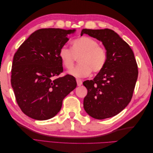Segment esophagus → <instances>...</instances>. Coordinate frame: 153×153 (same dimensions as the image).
Instances as JSON below:
<instances>
[{
	"label": "esophagus",
	"mask_w": 153,
	"mask_h": 153,
	"mask_svg": "<svg viewBox=\"0 0 153 153\" xmlns=\"http://www.w3.org/2000/svg\"><path fill=\"white\" fill-rule=\"evenodd\" d=\"M76 83L78 86H80L82 85V81L80 79H76Z\"/></svg>",
	"instance_id": "1"
}]
</instances>
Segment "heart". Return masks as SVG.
Masks as SVG:
<instances>
[{"label":"heart","mask_w":153,"mask_h":153,"mask_svg":"<svg viewBox=\"0 0 153 153\" xmlns=\"http://www.w3.org/2000/svg\"><path fill=\"white\" fill-rule=\"evenodd\" d=\"M59 57L62 65L71 69L76 57L80 64L69 72L73 76L83 78L89 76L92 71L95 73L103 70L107 62L106 50L98 45L97 41L88 36L80 37L71 43V50L62 47L59 50Z\"/></svg>","instance_id":"b5f03b06"}]
</instances>
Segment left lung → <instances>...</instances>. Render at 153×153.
I'll use <instances>...</instances> for the list:
<instances>
[{
    "label": "left lung",
    "mask_w": 153,
    "mask_h": 153,
    "mask_svg": "<svg viewBox=\"0 0 153 153\" xmlns=\"http://www.w3.org/2000/svg\"><path fill=\"white\" fill-rule=\"evenodd\" d=\"M84 34L103 43L107 62L93 80L83 82L87 89L84 108L96 119L112 117L125 108L131 100L138 77L133 52L116 32L109 29H82Z\"/></svg>",
    "instance_id": "left-lung-1"
}]
</instances>
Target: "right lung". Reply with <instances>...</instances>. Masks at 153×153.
Wrapping results in <instances>:
<instances>
[{
    "instance_id": "add662e5",
    "label": "right lung",
    "mask_w": 153,
    "mask_h": 153,
    "mask_svg": "<svg viewBox=\"0 0 153 153\" xmlns=\"http://www.w3.org/2000/svg\"><path fill=\"white\" fill-rule=\"evenodd\" d=\"M76 29H41L23 43L13 57L11 86L18 106L27 116L47 120L57 115L62 100L76 87L75 77L63 71L59 50Z\"/></svg>"
}]
</instances>
